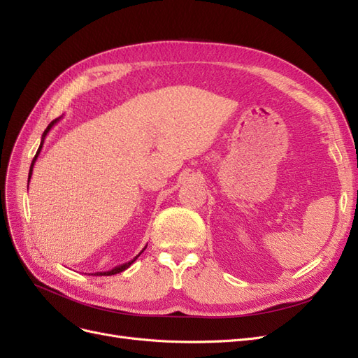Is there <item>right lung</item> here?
Listing matches in <instances>:
<instances>
[{
  "label": "right lung",
  "instance_id": "obj_1",
  "mask_svg": "<svg viewBox=\"0 0 358 358\" xmlns=\"http://www.w3.org/2000/svg\"><path fill=\"white\" fill-rule=\"evenodd\" d=\"M61 117H57L55 121H52L49 125H48V128L45 129V133H43V136H41V142H40V146H38V150H37V154H36V157H34V159H32V162H31V167H29V175H28V183H29V179H31V176H32V169H34V164H36V161H37V157H38V154H40V150H41V148H43V143H45V138H46V136H48V133L52 129V127L55 125L58 121H59ZM146 248V246H145ZM143 252V251H142ZM140 252V254H142ZM138 254V255H140ZM137 255V257H138ZM137 257H134L131 262H128V263H125V264H121V266H117V267H115V268H112V270H109V272H99V273H95V276H112V275H116V273H121V272H124V270H127L129 266H131L136 259H137Z\"/></svg>",
  "mask_w": 358,
  "mask_h": 358
}]
</instances>
